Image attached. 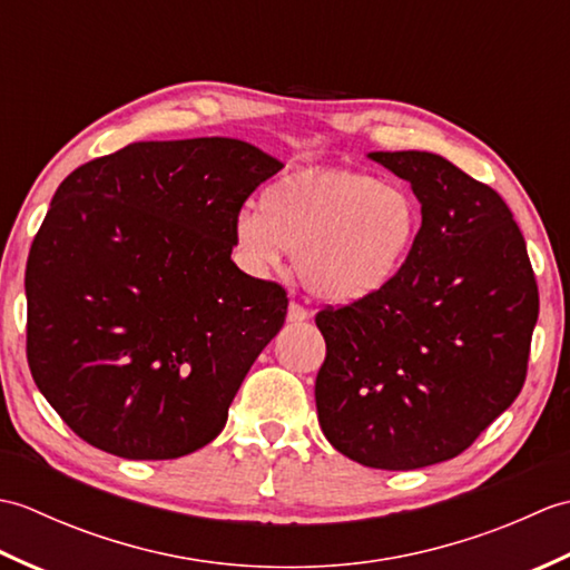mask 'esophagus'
Listing matches in <instances>:
<instances>
[{"label":"esophagus","instance_id":"34e87169","mask_svg":"<svg viewBox=\"0 0 570 570\" xmlns=\"http://www.w3.org/2000/svg\"><path fill=\"white\" fill-rule=\"evenodd\" d=\"M306 318H308V311L292 301V304H288V311H286V321L288 323H304Z\"/></svg>","mask_w":570,"mask_h":570}]
</instances>
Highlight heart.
Listing matches in <instances>:
<instances>
[{
	"label": "heart",
	"instance_id": "b5f03b06",
	"mask_svg": "<svg viewBox=\"0 0 570 570\" xmlns=\"http://www.w3.org/2000/svg\"><path fill=\"white\" fill-rule=\"evenodd\" d=\"M235 242L252 269L286 252L308 292L350 306L380 296L402 274L421 233L414 193L350 168H298L264 190L262 210L235 217Z\"/></svg>",
	"mask_w": 570,
	"mask_h": 570
}]
</instances>
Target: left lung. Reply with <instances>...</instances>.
Segmentation results:
<instances>
[{
	"mask_svg": "<svg viewBox=\"0 0 570 570\" xmlns=\"http://www.w3.org/2000/svg\"><path fill=\"white\" fill-rule=\"evenodd\" d=\"M421 203L414 252L380 296L316 316L318 423L360 465L443 463L522 392L537 278L507 203L431 151H372Z\"/></svg>",
	"mask_w": 570,
	"mask_h": 570,
	"instance_id": "8db88e82",
	"label": "left lung"
}]
</instances>
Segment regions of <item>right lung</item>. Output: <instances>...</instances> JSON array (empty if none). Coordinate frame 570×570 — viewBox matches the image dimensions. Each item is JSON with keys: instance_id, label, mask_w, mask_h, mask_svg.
I'll list each match as a JSON object with an SVG mask.
<instances>
[{"instance_id": "obj_1", "label": "right lung", "mask_w": 570, "mask_h": 570, "mask_svg": "<svg viewBox=\"0 0 570 570\" xmlns=\"http://www.w3.org/2000/svg\"><path fill=\"white\" fill-rule=\"evenodd\" d=\"M284 164L229 137L135 141L58 186L27 262L33 382L129 460L208 445L282 331L278 284L233 262L235 217Z\"/></svg>"}]
</instances>
